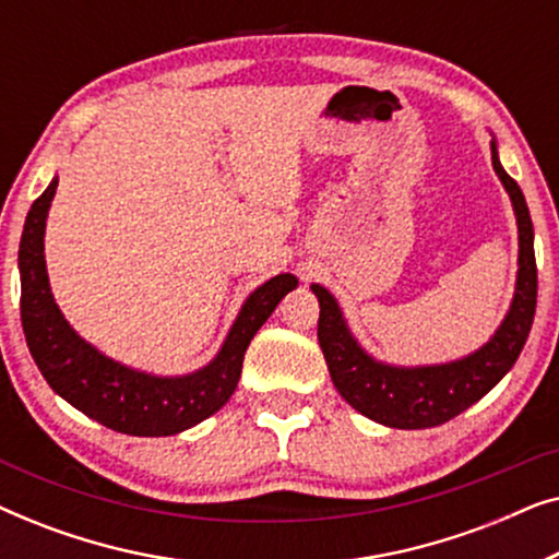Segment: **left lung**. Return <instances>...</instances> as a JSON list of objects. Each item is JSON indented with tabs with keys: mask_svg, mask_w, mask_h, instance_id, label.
<instances>
[{
	"mask_svg": "<svg viewBox=\"0 0 559 559\" xmlns=\"http://www.w3.org/2000/svg\"><path fill=\"white\" fill-rule=\"evenodd\" d=\"M491 163L507 188L519 226V272L511 308L486 346L461 361L438 366L381 364L358 346L350 335L335 297L325 287L312 285L320 302L318 341L323 348L328 371L338 394L350 407L373 423L396 430H425L461 415L480 396L491 392L522 354L537 310V262H534V228L522 188L503 170L491 142Z\"/></svg>",
	"mask_w": 559,
	"mask_h": 559,
	"instance_id": "obj_1",
	"label": "left lung"
}]
</instances>
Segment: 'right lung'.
<instances>
[{"label":"right lung","mask_w":559,"mask_h":559,"mask_svg":"<svg viewBox=\"0 0 559 559\" xmlns=\"http://www.w3.org/2000/svg\"><path fill=\"white\" fill-rule=\"evenodd\" d=\"M58 178L45 188L25 218L20 241V316L37 369L56 394L109 430L163 438L178 435L218 412L241 377L243 354L282 297L297 287L293 274H277L247 297L218 356L186 377H155L104 356L68 325L52 300L45 270V218Z\"/></svg>","instance_id":"right-lung-1"}]
</instances>
